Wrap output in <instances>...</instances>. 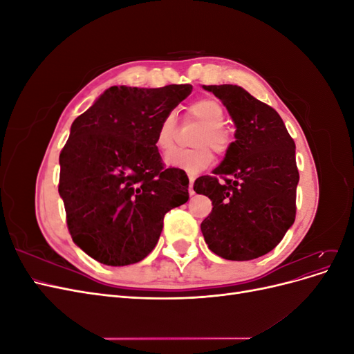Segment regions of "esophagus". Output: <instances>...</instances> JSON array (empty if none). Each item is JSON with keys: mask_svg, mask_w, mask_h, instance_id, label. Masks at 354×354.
Instances as JSON below:
<instances>
[{"mask_svg": "<svg viewBox=\"0 0 354 354\" xmlns=\"http://www.w3.org/2000/svg\"><path fill=\"white\" fill-rule=\"evenodd\" d=\"M194 181H195V178H194V177H190V178H189V194H190V196H192V195H195V190H194Z\"/></svg>", "mask_w": 354, "mask_h": 354, "instance_id": "34e87169", "label": "esophagus"}]
</instances>
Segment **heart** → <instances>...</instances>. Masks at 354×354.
<instances>
[{"label":"heart","instance_id":"heart-1","mask_svg":"<svg viewBox=\"0 0 354 354\" xmlns=\"http://www.w3.org/2000/svg\"><path fill=\"white\" fill-rule=\"evenodd\" d=\"M187 116L202 124V128L195 137L194 149H173L165 153L164 162L171 167L185 171V173L195 176L205 169L212 162V147L216 153H226L232 143V134L224 127V108L223 104L212 97H202L192 103L187 108ZM177 128V120L174 113H167L160 120L155 145L160 151H167L174 143Z\"/></svg>","mask_w":354,"mask_h":354}]
</instances>
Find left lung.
Returning <instances> with one entry per match:
<instances>
[{"label": "left lung", "instance_id": "1", "mask_svg": "<svg viewBox=\"0 0 354 354\" xmlns=\"http://www.w3.org/2000/svg\"><path fill=\"white\" fill-rule=\"evenodd\" d=\"M203 88L226 106L236 140L214 176L195 181L196 194L212 201L201 230L208 248L221 259H259L282 241L295 220L299 180L295 143L279 113L242 87L223 84Z\"/></svg>", "mask_w": 354, "mask_h": 354}]
</instances>
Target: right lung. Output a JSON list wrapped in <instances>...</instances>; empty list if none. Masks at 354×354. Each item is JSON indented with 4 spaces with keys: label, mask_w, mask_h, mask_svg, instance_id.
<instances>
[{
    "label": "right lung",
    "mask_w": 354,
    "mask_h": 354,
    "mask_svg": "<svg viewBox=\"0 0 354 354\" xmlns=\"http://www.w3.org/2000/svg\"><path fill=\"white\" fill-rule=\"evenodd\" d=\"M190 93L189 84L115 85L72 122L59 158V194L72 241L95 261H142L165 214L187 202L189 178L164 167L155 137L160 120Z\"/></svg>",
    "instance_id": "add662e5"
}]
</instances>
